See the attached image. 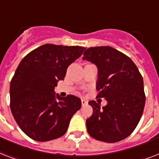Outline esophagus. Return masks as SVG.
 Returning <instances> with one entry per match:
<instances>
[{
	"label": "esophagus",
	"mask_w": 159,
	"mask_h": 159,
	"mask_svg": "<svg viewBox=\"0 0 159 159\" xmlns=\"http://www.w3.org/2000/svg\"><path fill=\"white\" fill-rule=\"evenodd\" d=\"M87 103H88V102H87V101H86V100H85V99H82V106H87Z\"/></svg>",
	"instance_id": "esophagus-1"
}]
</instances>
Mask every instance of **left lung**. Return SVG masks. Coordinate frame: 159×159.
<instances>
[{
  "instance_id": "8db88e82",
  "label": "left lung",
  "mask_w": 159,
  "mask_h": 159,
  "mask_svg": "<svg viewBox=\"0 0 159 159\" xmlns=\"http://www.w3.org/2000/svg\"><path fill=\"white\" fill-rule=\"evenodd\" d=\"M82 59L97 65V97L107 105L90 101L93 114L87 120V132L92 138L116 143L127 138L138 125L145 105L143 81L132 60L110 46L87 48Z\"/></svg>"
}]
</instances>
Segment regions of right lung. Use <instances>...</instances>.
<instances>
[{"mask_svg": "<svg viewBox=\"0 0 159 159\" xmlns=\"http://www.w3.org/2000/svg\"><path fill=\"white\" fill-rule=\"evenodd\" d=\"M85 49L46 43L28 53L16 68L10 86L11 110L20 128L34 140L45 142L63 135L81 108L78 97L55 96L54 87Z\"/></svg>", "mask_w": 159, "mask_h": 159, "instance_id": "obj_1", "label": "right lung"}]
</instances>
